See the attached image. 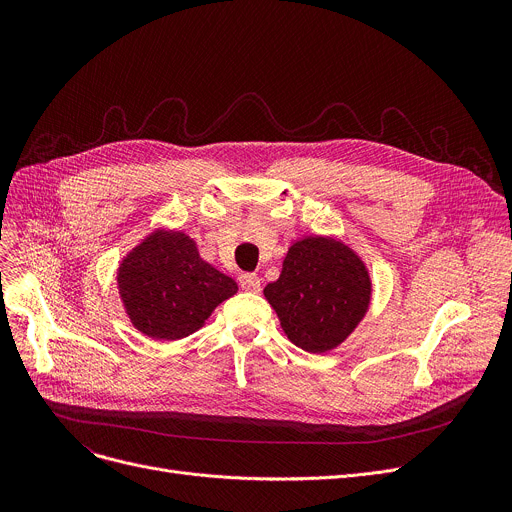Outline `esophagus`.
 Returning a JSON list of instances; mask_svg holds the SVG:
<instances>
[{
  "instance_id": "esophagus-1",
  "label": "esophagus",
  "mask_w": 512,
  "mask_h": 512,
  "mask_svg": "<svg viewBox=\"0 0 512 512\" xmlns=\"http://www.w3.org/2000/svg\"><path fill=\"white\" fill-rule=\"evenodd\" d=\"M239 285L247 291H259L261 289V279L257 273H241L239 275Z\"/></svg>"
}]
</instances>
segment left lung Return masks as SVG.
Segmentation results:
<instances>
[{
    "instance_id": "8db88e82",
    "label": "left lung",
    "mask_w": 512,
    "mask_h": 512,
    "mask_svg": "<svg viewBox=\"0 0 512 512\" xmlns=\"http://www.w3.org/2000/svg\"><path fill=\"white\" fill-rule=\"evenodd\" d=\"M373 283L362 259L332 237H306L289 247L281 275L263 294L287 338L306 352L342 344L371 304Z\"/></svg>"
}]
</instances>
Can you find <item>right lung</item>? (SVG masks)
Listing matches in <instances>:
<instances>
[{
  "label": "right lung",
  "instance_id": "add662e5",
  "mask_svg": "<svg viewBox=\"0 0 512 512\" xmlns=\"http://www.w3.org/2000/svg\"><path fill=\"white\" fill-rule=\"evenodd\" d=\"M117 285L131 324L154 340L190 336L239 289L235 279L200 259L188 235L164 229L129 251Z\"/></svg>",
  "mask_w": 512,
  "mask_h": 512
}]
</instances>
